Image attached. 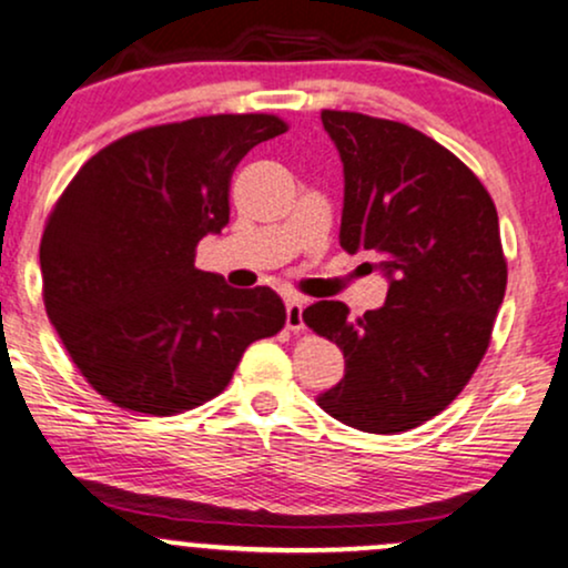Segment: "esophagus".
<instances>
[{"label": "esophagus", "instance_id": "34e87169", "mask_svg": "<svg viewBox=\"0 0 568 568\" xmlns=\"http://www.w3.org/2000/svg\"><path fill=\"white\" fill-rule=\"evenodd\" d=\"M285 325H288V331H293V334L304 331V302H298V298H288L285 302Z\"/></svg>", "mask_w": 568, "mask_h": 568}]
</instances>
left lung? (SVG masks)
<instances>
[{
    "mask_svg": "<svg viewBox=\"0 0 568 568\" xmlns=\"http://www.w3.org/2000/svg\"><path fill=\"white\" fill-rule=\"evenodd\" d=\"M344 165L338 243L368 251L387 302L304 310L344 352V379L317 397L342 425L395 435L438 416L484 361L507 288L499 219L478 175L419 130L357 112L321 114Z\"/></svg>",
    "mask_w": 568,
    "mask_h": 568,
    "instance_id": "8db88e82",
    "label": "left lung"
}]
</instances>
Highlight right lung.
<instances>
[{
  "label": "right lung",
  "instance_id": "add662e5",
  "mask_svg": "<svg viewBox=\"0 0 568 568\" xmlns=\"http://www.w3.org/2000/svg\"><path fill=\"white\" fill-rule=\"evenodd\" d=\"M275 114L194 116L130 133L90 158L39 245L50 323L90 387L120 408L171 416L232 379L256 338L285 325L272 288H230L194 266L230 224V181Z\"/></svg>",
  "mask_w": 568,
  "mask_h": 568
}]
</instances>
